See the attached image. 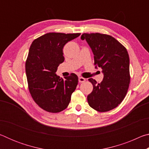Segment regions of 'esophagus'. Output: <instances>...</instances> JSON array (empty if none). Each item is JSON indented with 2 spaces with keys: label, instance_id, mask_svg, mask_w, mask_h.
Segmentation results:
<instances>
[{
  "label": "esophagus",
  "instance_id": "esophagus-1",
  "mask_svg": "<svg viewBox=\"0 0 149 149\" xmlns=\"http://www.w3.org/2000/svg\"><path fill=\"white\" fill-rule=\"evenodd\" d=\"M84 81H85V79L82 77H79V83H84Z\"/></svg>",
  "mask_w": 149,
  "mask_h": 149
}]
</instances>
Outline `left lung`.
Instances as JSON below:
<instances>
[{
	"instance_id": "1",
	"label": "left lung",
	"mask_w": 149,
	"mask_h": 149,
	"mask_svg": "<svg viewBox=\"0 0 149 149\" xmlns=\"http://www.w3.org/2000/svg\"><path fill=\"white\" fill-rule=\"evenodd\" d=\"M94 54L96 68L102 69L104 78L100 84L89 79L93 86L87 96L89 105L98 112H108L116 108L124 99L130 83V58L125 47L109 35L84 33Z\"/></svg>"
}]
</instances>
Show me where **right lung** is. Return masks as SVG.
Returning a JSON list of instances; mask_svg holds the SVG:
<instances>
[{"label": "right lung", "mask_w": 149, "mask_h": 149, "mask_svg": "<svg viewBox=\"0 0 149 149\" xmlns=\"http://www.w3.org/2000/svg\"><path fill=\"white\" fill-rule=\"evenodd\" d=\"M80 34L48 33L30 46L26 62L29 93L35 103L47 112L58 113L65 109L76 89L77 75L72 73L62 79L56 72L64 61V45Z\"/></svg>", "instance_id": "obj_1"}]
</instances>
